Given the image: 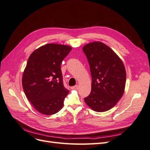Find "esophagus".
I'll use <instances>...</instances> for the list:
<instances>
[{
  "label": "esophagus",
  "instance_id": "esophagus-1",
  "mask_svg": "<svg viewBox=\"0 0 150 150\" xmlns=\"http://www.w3.org/2000/svg\"><path fill=\"white\" fill-rule=\"evenodd\" d=\"M71 89H78V85H76L74 86H72L71 88Z\"/></svg>",
  "mask_w": 150,
  "mask_h": 150
}]
</instances>
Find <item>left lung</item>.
Masks as SVG:
<instances>
[{
  "label": "left lung",
  "instance_id": "8db88e82",
  "mask_svg": "<svg viewBox=\"0 0 150 150\" xmlns=\"http://www.w3.org/2000/svg\"><path fill=\"white\" fill-rule=\"evenodd\" d=\"M83 51L92 78L91 91L84 101L95 111H106L123 95L126 80L125 66L118 56L101 42L86 44Z\"/></svg>",
  "mask_w": 150,
  "mask_h": 150
}]
</instances>
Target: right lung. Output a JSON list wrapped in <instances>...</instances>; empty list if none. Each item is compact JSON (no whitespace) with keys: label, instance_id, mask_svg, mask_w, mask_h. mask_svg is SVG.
<instances>
[{"label":"right lung","instance_id":"1","mask_svg":"<svg viewBox=\"0 0 150 150\" xmlns=\"http://www.w3.org/2000/svg\"><path fill=\"white\" fill-rule=\"evenodd\" d=\"M71 49L66 45L48 44L35 50L28 59L22 87L27 98L43 115L56 114L64 105L69 91L63 84L61 64Z\"/></svg>","mask_w":150,"mask_h":150}]
</instances>
